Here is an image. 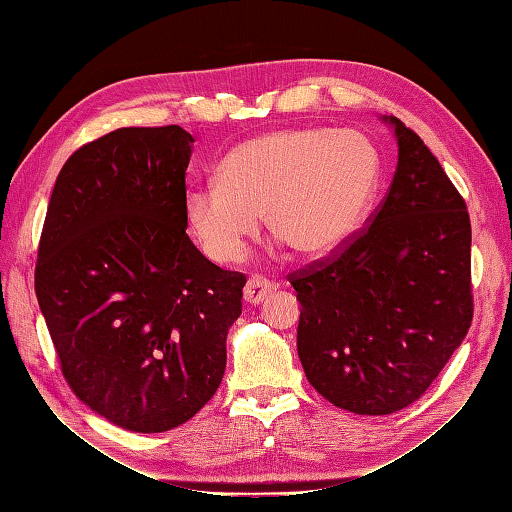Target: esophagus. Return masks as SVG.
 Segmentation results:
<instances>
[{"instance_id":"esophagus-1","label":"esophagus","mask_w":512,"mask_h":512,"mask_svg":"<svg viewBox=\"0 0 512 512\" xmlns=\"http://www.w3.org/2000/svg\"><path fill=\"white\" fill-rule=\"evenodd\" d=\"M269 294H271V284L267 280H262V277H252V280H247V284H245L243 299H245V303L258 305L265 301Z\"/></svg>"}]
</instances>
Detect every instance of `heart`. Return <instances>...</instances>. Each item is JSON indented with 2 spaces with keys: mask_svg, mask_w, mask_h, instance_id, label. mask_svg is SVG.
<instances>
[{
  "mask_svg": "<svg viewBox=\"0 0 512 512\" xmlns=\"http://www.w3.org/2000/svg\"><path fill=\"white\" fill-rule=\"evenodd\" d=\"M382 160L361 132L282 128L245 138L218 164V183L194 185L183 215L207 258L237 262L260 228L309 258L342 250L374 207Z\"/></svg>",
  "mask_w": 512,
  "mask_h": 512,
  "instance_id": "obj_1",
  "label": "heart"
}]
</instances>
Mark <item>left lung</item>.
I'll return each instance as SVG.
<instances>
[{"mask_svg": "<svg viewBox=\"0 0 512 512\" xmlns=\"http://www.w3.org/2000/svg\"><path fill=\"white\" fill-rule=\"evenodd\" d=\"M384 203L342 252L288 275L301 303L297 350L309 384L354 414L410 406L472 322L466 203L438 158L397 117Z\"/></svg>", "mask_w": 512, "mask_h": 512, "instance_id": "left-lung-1", "label": "left lung"}]
</instances>
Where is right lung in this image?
I'll return each instance as SVG.
<instances>
[{
    "instance_id": "1",
    "label": "right lung",
    "mask_w": 512,
    "mask_h": 512,
    "mask_svg": "<svg viewBox=\"0 0 512 512\" xmlns=\"http://www.w3.org/2000/svg\"><path fill=\"white\" fill-rule=\"evenodd\" d=\"M194 136L119 128L57 175L36 297L61 371L85 406L136 433L183 425L218 391L245 275L185 235Z\"/></svg>"
}]
</instances>
